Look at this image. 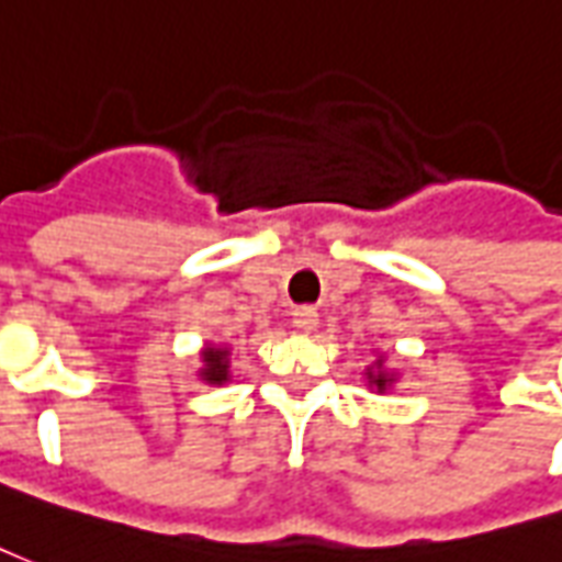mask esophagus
<instances>
[{
  "label": "esophagus",
  "mask_w": 562,
  "mask_h": 562,
  "mask_svg": "<svg viewBox=\"0 0 562 562\" xmlns=\"http://www.w3.org/2000/svg\"><path fill=\"white\" fill-rule=\"evenodd\" d=\"M292 324L301 334H310V330L318 327V313L313 306H297V310H292Z\"/></svg>",
  "instance_id": "34e87169"
}]
</instances>
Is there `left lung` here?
<instances>
[{"label":"left lung","instance_id":"left-lung-1","mask_svg":"<svg viewBox=\"0 0 562 562\" xmlns=\"http://www.w3.org/2000/svg\"><path fill=\"white\" fill-rule=\"evenodd\" d=\"M363 378H366V384H369V390H375V393H386L390 386H396L398 372H390V369L384 366V355H378L375 363L366 366L363 369Z\"/></svg>","mask_w":562,"mask_h":562}]
</instances>
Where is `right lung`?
<instances>
[{
    "label": "right lung",
    "instance_id": "1",
    "mask_svg": "<svg viewBox=\"0 0 562 562\" xmlns=\"http://www.w3.org/2000/svg\"><path fill=\"white\" fill-rule=\"evenodd\" d=\"M199 381H205L211 386L228 384L232 381V348L228 345H205L199 351Z\"/></svg>",
    "mask_w": 562,
    "mask_h": 562
}]
</instances>
